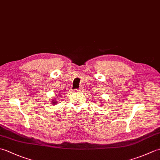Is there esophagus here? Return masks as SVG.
I'll list each match as a JSON object with an SVG mask.
<instances>
[{
  "instance_id": "esophagus-1",
  "label": "esophagus",
  "mask_w": 160,
  "mask_h": 160,
  "mask_svg": "<svg viewBox=\"0 0 160 160\" xmlns=\"http://www.w3.org/2000/svg\"><path fill=\"white\" fill-rule=\"evenodd\" d=\"M82 87H80V88H78V89H76V90H75V91H76V92H79V91H82Z\"/></svg>"
}]
</instances>
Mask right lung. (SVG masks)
<instances>
[{
    "instance_id": "obj_1",
    "label": "right lung",
    "mask_w": 160,
    "mask_h": 160,
    "mask_svg": "<svg viewBox=\"0 0 160 160\" xmlns=\"http://www.w3.org/2000/svg\"><path fill=\"white\" fill-rule=\"evenodd\" d=\"M52 102L53 104H57V101H56L55 100H52Z\"/></svg>"
}]
</instances>
